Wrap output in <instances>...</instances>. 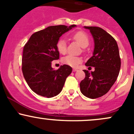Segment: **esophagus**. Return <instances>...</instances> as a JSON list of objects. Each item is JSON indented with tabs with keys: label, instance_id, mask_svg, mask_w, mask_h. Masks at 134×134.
Returning a JSON list of instances; mask_svg holds the SVG:
<instances>
[{
	"label": "esophagus",
	"instance_id": "obj_1",
	"mask_svg": "<svg viewBox=\"0 0 134 134\" xmlns=\"http://www.w3.org/2000/svg\"><path fill=\"white\" fill-rule=\"evenodd\" d=\"M77 69H73V72H76V71H77Z\"/></svg>",
	"mask_w": 134,
	"mask_h": 134
}]
</instances>
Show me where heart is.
Here are the masks:
<instances>
[{
	"mask_svg": "<svg viewBox=\"0 0 134 134\" xmlns=\"http://www.w3.org/2000/svg\"><path fill=\"white\" fill-rule=\"evenodd\" d=\"M72 38L82 48H86L90 44V40L88 36L86 34L82 31L77 32L74 34ZM57 48L60 53L64 54L67 51V42L65 39L64 38L60 39L57 44ZM62 61L64 64L66 65L71 66L72 67H76L82 62V58L74 55H69L63 58Z\"/></svg>",
	"mask_w": 134,
	"mask_h": 134,
	"instance_id": "obj_1",
	"label": "heart"
}]
</instances>
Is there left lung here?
I'll return each instance as SVG.
<instances>
[{"mask_svg":"<svg viewBox=\"0 0 134 134\" xmlns=\"http://www.w3.org/2000/svg\"><path fill=\"white\" fill-rule=\"evenodd\" d=\"M90 30L94 40L93 56L85 65L94 67L90 73L84 70L86 77L80 83L83 95L91 99L107 94L117 79L121 61L116 41L106 31L99 27L84 26Z\"/></svg>","mask_w":134,"mask_h":134,"instance_id":"8db88e82","label":"left lung"}]
</instances>
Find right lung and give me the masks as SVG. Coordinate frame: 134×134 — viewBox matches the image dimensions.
I'll use <instances>...</instances> for the list:
<instances>
[{
  "instance_id": "right-lung-1",
  "label": "right lung",
  "mask_w": 134,
  "mask_h": 134,
  "mask_svg": "<svg viewBox=\"0 0 134 134\" xmlns=\"http://www.w3.org/2000/svg\"><path fill=\"white\" fill-rule=\"evenodd\" d=\"M76 25L52 26L31 36L23 48L22 70L31 90L41 96L54 97L62 91L72 69L61 65L55 70L52 62L59 58L57 44L63 34Z\"/></svg>"
}]
</instances>
